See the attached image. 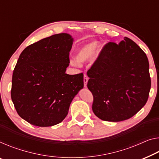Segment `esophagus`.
Here are the masks:
<instances>
[{"label":"esophagus","mask_w":159,"mask_h":159,"mask_svg":"<svg viewBox=\"0 0 159 159\" xmlns=\"http://www.w3.org/2000/svg\"><path fill=\"white\" fill-rule=\"evenodd\" d=\"M88 80H89V77H88V75H87L86 74H84V86H85V87H86V86H87Z\"/></svg>","instance_id":"34e87169"}]
</instances>
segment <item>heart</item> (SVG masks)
<instances>
[{
    "mask_svg": "<svg viewBox=\"0 0 159 159\" xmlns=\"http://www.w3.org/2000/svg\"><path fill=\"white\" fill-rule=\"evenodd\" d=\"M98 48V42L93 41L80 46L77 49L75 54V60L70 61V64L78 66L79 63H85L91 60L96 56Z\"/></svg>",
    "mask_w": 159,
    "mask_h": 159,
    "instance_id": "heart-1",
    "label": "heart"
}]
</instances>
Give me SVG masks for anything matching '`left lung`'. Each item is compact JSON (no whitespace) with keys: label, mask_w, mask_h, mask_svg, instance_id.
<instances>
[{"label":"left lung","mask_w":159,"mask_h":159,"mask_svg":"<svg viewBox=\"0 0 159 159\" xmlns=\"http://www.w3.org/2000/svg\"><path fill=\"white\" fill-rule=\"evenodd\" d=\"M87 75L88 89L93 96L92 110L101 120H127L147 102L151 89L148 58L129 38L118 44L105 45Z\"/></svg>","instance_id":"obj_1"}]
</instances>
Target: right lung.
I'll list each match as a JSON object with an SVG mask.
<instances>
[{"label":"right lung","instance_id":"add662e5","mask_svg":"<svg viewBox=\"0 0 159 159\" xmlns=\"http://www.w3.org/2000/svg\"><path fill=\"white\" fill-rule=\"evenodd\" d=\"M73 42L68 34L53 35L28 46L19 56L11 99L18 114L29 124L47 127L61 123L84 88L83 73H66Z\"/></svg>","mask_w":159,"mask_h":159}]
</instances>
